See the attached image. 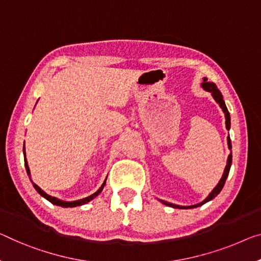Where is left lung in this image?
I'll use <instances>...</instances> for the list:
<instances>
[{
	"instance_id": "1",
	"label": "left lung",
	"mask_w": 261,
	"mask_h": 261,
	"mask_svg": "<svg viewBox=\"0 0 261 261\" xmlns=\"http://www.w3.org/2000/svg\"><path fill=\"white\" fill-rule=\"evenodd\" d=\"M202 87L205 91L210 92V93L212 94V97H214V99L216 100L219 103L220 108H222L224 114H225V125H226V129L228 130L230 129V125H231V121H230V113H228L227 108H226V105L225 102H224L223 100V95L222 93H220V91L217 89V86H216V84L211 83V82H207V78H203V83H202ZM227 146H228V149H231L232 148V144H231V139H230V135L227 136ZM231 163H232V153L228 155L227 158V162H226V167L225 169H224V174L222 176V178H220V181L218 182L217 186H216V188L214 190H212L210 192V195L207 196V197L203 200V202H200L198 204H195V205H190V206H181V205H176V204H172V203H168L166 202V200H162L160 199V202H162L164 205H168V206H171V207H175V209H192V207H197V206H200L203 205V204H205L206 202H209V200L214 199L216 196H217L220 190L223 189L224 184H225V181L228 176V172H230V168H231Z\"/></svg>"
}]
</instances>
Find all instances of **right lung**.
<instances>
[{
	"label": "right lung",
	"mask_w": 261,
	"mask_h": 261,
	"mask_svg": "<svg viewBox=\"0 0 261 261\" xmlns=\"http://www.w3.org/2000/svg\"><path fill=\"white\" fill-rule=\"evenodd\" d=\"M23 153H24V164H25L27 172H28V175H29V177H30V169H29V166H28V161H27V158H25V148H24V147H23ZM30 179H31V178H30ZM31 182H33V179H31ZM105 184H106V179H105V182L102 183V186L100 187L99 189L94 192V194H92L91 196H89V197H85V198L79 199V200H73V202H64V200H61V199H58V198H56V197H52V196H50V195H47L46 192H44V191L41 189V188H39V187L37 186V184H35V183L33 182L34 188H35L36 190H37V192H38L39 195L43 196L44 198L49 200V202H51L52 204H55V205L63 206V207H74V206L84 205V204L89 203L90 200H92L93 198L97 197V196L100 194V192L102 191L103 187H105Z\"/></svg>",
	"instance_id": "add662e5"
}]
</instances>
